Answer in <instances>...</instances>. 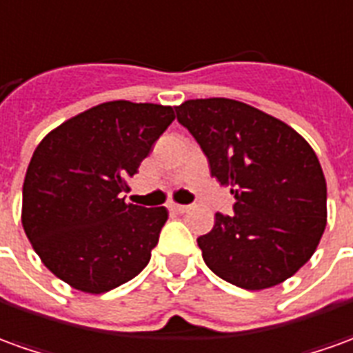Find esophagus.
Instances as JSON below:
<instances>
[{"instance_id": "obj_1", "label": "esophagus", "mask_w": 353, "mask_h": 353, "mask_svg": "<svg viewBox=\"0 0 353 353\" xmlns=\"http://www.w3.org/2000/svg\"><path fill=\"white\" fill-rule=\"evenodd\" d=\"M170 210H172V212H177V214H183V212L189 210V207H187V205H170Z\"/></svg>"}]
</instances>
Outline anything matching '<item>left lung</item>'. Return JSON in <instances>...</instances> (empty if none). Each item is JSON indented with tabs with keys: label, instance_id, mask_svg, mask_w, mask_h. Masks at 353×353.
Masks as SVG:
<instances>
[{
	"label": "left lung",
	"instance_id": "left-lung-1",
	"mask_svg": "<svg viewBox=\"0 0 353 353\" xmlns=\"http://www.w3.org/2000/svg\"><path fill=\"white\" fill-rule=\"evenodd\" d=\"M177 121L205 152L210 174L236 196L196 237L207 267L230 284L265 290L294 276L327 226V181L317 154L284 121L230 98L187 100Z\"/></svg>",
	"mask_w": 353,
	"mask_h": 353
}]
</instances>
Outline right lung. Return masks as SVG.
I'll list each match as a JSON object with an SVG mask.
<instances>
[{"label": "right lung", "instance_id": "add662e5", "mask_svg": "<svg viewBox=\"0 0 353 353\" xmlns=\"http://www.w3.org/2000/svg\"><path fill=\"white\" fill-rule=\"evenodd\" d=\"M174 119V108L116 100L71 117L36 146L23 228L69 286L104 294L148 265L168 210L129 205L121 193Z\"/></svg>", "mask_w": 353, "mask_h": 353}]
</instances>
